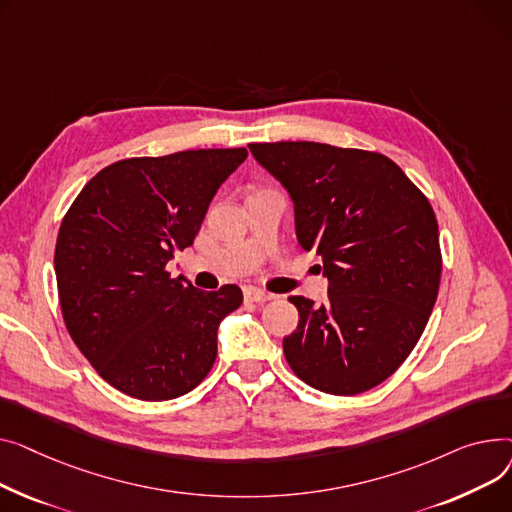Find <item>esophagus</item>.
I'll list each match as a JSON object with an SVG mask.
<instances>
[{
  "mask_svg": "<svg viewBox=\"0 0 512 512\" xmlns=\"http://www.w3.org/2000/svg\"><path fill=\"white\" fill-rule=\"evenodd\" d=\"M246 297L250 299V302H256V304H264V302H270V299H275L273 293L262 291L258 287H248L246 289Z\"/></svg>",
  "mask_w": 512,
  "mask_h": 512,
  "instance_id": "1",
  "label": "esophagus"
}]
</instances>
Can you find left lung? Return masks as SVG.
I'll return each instance as SVG.
<instances>
[{"instance_id":"left-lung-1","label":"left lung","mask_w":512,"mask_h":512,"mask_svg":"<svg viewBox=\"0 0 512 512\" xmlns=\"http://www.w3.org/2000/svg\"><path fill=\"white\" fill-rule=\"evenodd\" d=\"M287 190L295 235L322 256L328 299L289 297L299 324L283 339L291 370L328 395L384 382L413 351L440 285L428 198L384 155L320 142L250 144Z\"/></svg>"}]
</instances>
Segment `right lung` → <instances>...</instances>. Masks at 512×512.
<instances>
[{
    "instance_id": "right-lung-1",
    "label": "right lung",
    "mask_w": 512,
    "mask_h": 512,
    "mask_svg": "<svg viewBox=\"0 0 512 512\" xmlns=\"http://www.w3.org/2000/svg\"><path fill=\"white\" fill-rule=\"evenodd\" d=\"M246 157V148H202L117 161L64 217L55 277L68 333L122 393L177 399L213 368L219 324L242 306V289L202 291L165 266L194 244L210 200Z\"/></svg>"
}]
</instances>
